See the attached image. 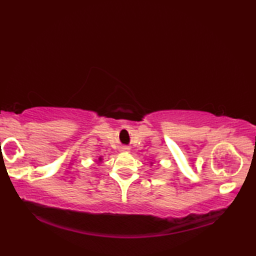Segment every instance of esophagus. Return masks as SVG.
<instances>
[{
    "label": "esophagus",
    "mask_w": 256,
    "mask_h": 256,
    "mask_svg": "<svg viewBox=\"0 0 256 256\" xmlns=\"http://www.w3.org/2000/svg\"><path fill=\"white\" fill-rule=\"evenodd\" d=\"M130 148H126V146H123V148H121V150H123V152H126V150H128Z\"/></svg>",
    "instance_id": "obj_1"
}]
</instances>
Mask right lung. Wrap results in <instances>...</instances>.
<instances>
[{
	"label": "right lung",
	"instance_id": "add662e5",
	"mask_svg": "<svg viewBox=\"0 0 256 256\" xmlns=\"http://www.w3.org/2000/svg\"><path fill=\"white\" fill-rule=\"evenodd\" d=\"M100 160H101V158H100Z\"/></svg>",
	"mask_w": 256,
	"mask_h": 256
}]
</instances>
